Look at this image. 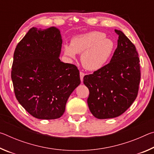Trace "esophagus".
Listing matches in <instances>:
<instances>
[{
    "label": "esophagus",
    "mask_w": 154,
    "mask_h": 154,
    "mask_svg": "<svg viewBox=\"0 0 154 154\" xmlns=\"http://www.w3.org/2000/svg\"><path fill=\"white\" fill-rule=\"evenodd\" d=\"M79 75H80V79H81V81H82V82H83V77H84V75H85V74L83 73V72H82V71H80V72H79Z\"/></svg>",
    "instance_id": "1"
}]
</instances>
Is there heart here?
<instances>
[{"instance_id":"1","label":"heart","mask_w":154,"mask_h":154,"mask_svg":"<svg viewBox=\"0 0 154 154\" xmlns=\"http://www.w3.org/2000/svg\"><path fill=\"white\" fill-rule=\"evenodd\" d=\"M113 49V41L99 31L75 36L72 38L71 45H64L65 55L69 58H75L77 54H82L81 62L89 71L102 69L110 58Z\"/></svg>"}]
</instances>
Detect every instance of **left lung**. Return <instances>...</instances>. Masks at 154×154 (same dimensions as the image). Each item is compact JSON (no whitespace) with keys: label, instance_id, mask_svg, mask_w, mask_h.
Wrapping results in <instances>:
<instances>
[{"label":"left lung","instance_id":"8db88e82","mask_svg":"<svg viewBox=\"0 0 154 154\" xmlns=\"http://www.w3.org/2000/svg\"><path fill=\"white\" fill-rule=\"evenodd\" d=\"M118 47L109 64L92 74L85 75L89 89L88 105L98 119L118 117L136 99L140 79V60L133 43L120 30Z\"/></svg>","mask_w":154,"mask_h":154}]
</instances>
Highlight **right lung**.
<instances>
[{"mask_svg":"<svg viewBox=\"0 0 154 154\" xmlns=\"http://www.w3.org/2000/svg\"><path fill=\"white\" fill-rule=\"evenodd\" d=\"M62 44L58 28L32 27L15 49L11 79L15 97L36 118H60L81 83L77 67L59 58Z\"/></svg>","mask_w":154,"mask_h":154,"instance_id":"right-lung-1","label":"right lung"}]
</instances>
